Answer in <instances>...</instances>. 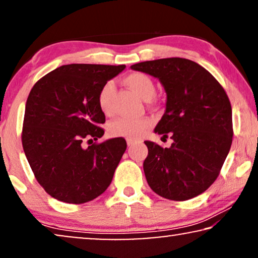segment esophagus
I'll list each match as a JSON object with an SVG mask.
<instances>
[{
    "label": "esophagus",
    "mask_w": 258,
    "mask_h": 258,
    "mask_svg": "<svg viewBox=\"0 0 258 258\" xmlns=\"http://www.w3.org/2000/svg\"><path fill=\"white\" fill-rule=\"evenodd\" d=\"M135 143H136V141H134V140H126V144H128V147H133Z\"/></svg>",
    "instance_id": "obj_1"
}]
</instances>
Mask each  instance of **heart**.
I'll use <instances>...</instances> for the list:
<instances>
[{"label": "heart", "mask_w": 258, "mask_h": 258, "mask_svg": "<svg viewBox=\"0 0 258 258\" xmlns=\"http://www.w3.org/2000/svg\"><path fill=\"white\" fill-rule=\"evenodd\" d=\"M124 82L134 93L139 95L142 100H150L155 94V84L153 80L147 74L132 73L124 79ZM115 93V83L109 81L101 88L98 93V105L101 111L105 115L111 112V98ZM150 125V119L148 118H129L121 117L109 123V135L115 137H126V139H139L148 126Z\"/></svg>", "instance_id": "heart-1"}]
</instances>
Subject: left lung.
<instances>
[{"label": "left lung", "mask_w": 258, "mask_h": 258, "mask_svg": "<svg viewBox=\"0 0 258 258\" xmlns=\"http://www.w3.org/2000/svg\"><path fill=\"white\" fill-rule=\"evenodd\" d=\"M160 81L167 94L164 114L154 132L172 140L169 148L146 141L143 170L154 192L186 201L217 178L232 142V111L225 91L211 74L186 58L133 64Z\"/></svg>", "instance_id": "1"}]
</instances>
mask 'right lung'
<instances>
[{
    "label": "right lung",
    "instance_id": "obj_1",
    "mask_svg": "<svg viewBox=\"0 0 258 258\" xmlns=\"http://www.w3.org/2000/svg\"><path fill=\"white\" fill-rule=\"evenodd\" d=\"M125 68L67 64L35 83L24 111L22 144L37 182L54 199L81 204L102 195L126 149L122 137L91 144L104 135L101 88Z\"/></svg>",
    "mask_w": 258,
    "mask_h": 258
}]
</instances>
